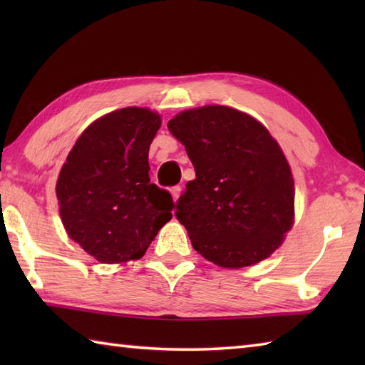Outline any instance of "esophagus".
<instances>
[{
  "label": "esophagus",
  "instance_id": "obj_1",
  "mask_svg": "<svg viewBox=\"0 0 365 365\" xmlns=\"http://www.w3.org/2000/svg\"><path fill=\"white\" fill-rule=\"evenodd\" d=\"M170 195H173L174 200H177L178 197H180V195H182V187H180V185H177V187L170 188Z\"/></svg>",
  "mask_w": 365,
  "mask_h": 365
}]
</instances>
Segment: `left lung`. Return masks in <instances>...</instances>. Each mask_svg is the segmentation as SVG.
I'll return each instance as SVG.
<instances>
[{"mask_svg": "<svg viewBox=\"0 0 365 365\" xmlns=\"http://www.w3.org/2000/svg\"><path fill=\"white\" fill-rule=\"evenodd\" d=\"M168 128L196 170L175 212L192 247L222 268L269 257L294 215L292 170L276 139L251 115L221 105L182 111Z\"/></svg>", "mask_w": 365, "mask_h": 365, "instance_id": "left-lung-1", "label": "left lung"}]
</instances>
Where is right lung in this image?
Here are the masks:
<instances>
[{
	"instance_id": "obj_1",
	"label": "right lung",
	"mask_w": 365,
	"mask_h": 365,
	"mask_svg": "<svg viewBox=\"0 0 365 365\" xmlns=\"http://www.w3.org/2000/svg\"><path fill=\"white\" fill-rule=\"evenodd\" d=\"M160 125V115L147 108L113 111L83 131L61 169V220L98 262L141 259L173 218V196L149 177V149Z\"/></svg>"
}]
</instances>
